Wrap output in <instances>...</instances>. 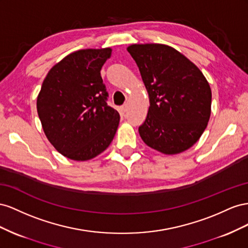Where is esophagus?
Segmentation results:
<instances>
[{
  "label": "esophagus",
  "mask_w": 248,
  "mask_h": 248,
  "mask_svg": "<svg viewBox=\"0 0 248 248\" xmlns=\"http://www.w3.org/2000/svg\"><path fill=\"white\" fill-rule=\"evenodd\" d=\"M126 110H128V105H126V104L123 105L122 107H120V111H122L123 114H124V113L126 112Z\"/></svg>",
  "instance_id": "esophagus-1"
}]
</instances>
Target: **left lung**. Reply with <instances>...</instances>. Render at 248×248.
<instances>
[{"instance_id":"8db88e82","label":"left lung","mask_w":248,"mask_h":248,"mask_svg":"<svg viewBox=\"0 0 248 248\" xmlns=\"http://www.w3.org/2000/svg\"><path fill=\"white\" fill-rule=\"evenodd\" d=\"M128 52L136 61L150 98L139 135L153 150L176 155L193 146L211 116L212 91L206 77L175 48L135 44Z\"/></svg>"}]
</instances>
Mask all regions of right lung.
Here are the masks:
<instances>
[{"mask_svg":"<svg viewBox=\"0 0 248 248\" xmlns=\"http://www.w3.org/2000/svg\"><path fill=\"white\" fill-rule=\"evenodd\" d=\"M112 48L79 49L49 69L37 96V113L51 144L64 157L88 161L107 150L119 124L101 77Z\"/></svg>","mask_w":248,"mask_h":248,"instance_id":"right-lung-1","label":"right lung"}]
</instances>
